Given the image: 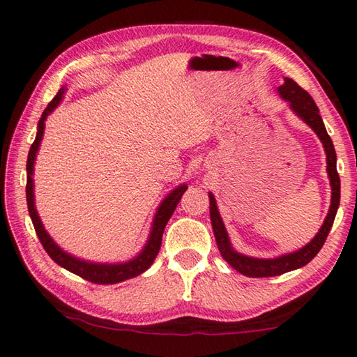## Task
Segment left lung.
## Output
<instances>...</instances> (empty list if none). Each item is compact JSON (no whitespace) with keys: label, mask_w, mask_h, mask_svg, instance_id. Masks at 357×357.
Returning <instances> with one entry per match:
<instances>
[{"label":"left lung","mask_w":357,"mask_h":357,"mask_svg":"<svg viewBox=\"0 0 357 357\" xmlns=\"http://www.w3.org/2000/svg\"><path fill=\"white\" fill-rule=\"evenodd\" d=\"M284 101L289 102V107L291 109L298 119H301L306 125L312 129V131L319 135L320 142L323 144L326 153V172L329 178V184H331V206H329L328 215L323 222L320 231L317 236L303 248L296 250L294 252H287V255H281L273 259H261V257H251L242 255L234 250L231 245L228 231L225 228V223L220 215L215 197L209 192V203H211V223L213 229V236H215V242L220 250V255L228 262L232 268L237 270L238 273L250 278H268V276H278L287 271L301 268L304 265L309 264L312 259L319 255L323 243H325L329 231L333 228L334 218L337 209L340 204V178L337 173V156L333 145V140L329 137L323 123L320 111L317 107L315 101L312 100L306 90H303L298 84L290 79V77H284V84L276 89Z\"/></svg>","instance_id":"left-lung-1"}]
</instances>
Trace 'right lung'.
<instances>
[{"label": "right lung", "mask_w": 357, "mask_h": 357, "mask_svg": "<svg viewBox=\"0 0 357 357\" xmlns=\"http://www.w3.org/2000/svg\"><path fill=\"white\" fill-rule=\"evenodd\" d=\"M67 86H63L59 89V92L53 98V101L50 102L45 109L40 120H38L37 125V134H36V140L34 144L31 145V150L28 154V162H26V201H28V211L32 220V225H34V229L38 236V241L42 242L45 251L48 252V256L53 259V261L61 265L66 270L71 271L77 276L84 278L90 282L95 284H116L126 280H131V278L139 276L140 273H144L145 270L151 267V264L154 259H156L158 252L160 250V243H162V234H164L165 225L168 223V220L173 215L174 209L179 203L183 193L187 190L185 184L178 185L176 189H173L168 195L162 199V203L159 204L156 215L153 218L151 223V231L150 236H148V241L145 243L144 248L139 252L137 256H134L132 259H129L126 262H116V264H107V262H90L86 261V259H79L73 255H70L66 250H62L59 245H57L51 236L45 229V226L42 223L40 217H38V212L36 209V197H34V179H32V174H34V164H36V158L38 153V148H40L42 139H43V132H45V120L47 116L54 111V109L61 105V101L63 98V93H66Z\"/></svg>", "instance_id": "right-lung-1"}]
</instances>
